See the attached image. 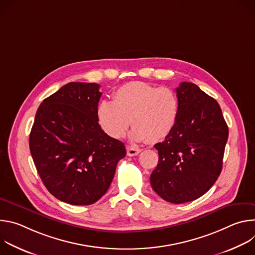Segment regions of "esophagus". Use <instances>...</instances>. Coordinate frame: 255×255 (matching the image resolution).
Returning a JSON list of instances; mask_svg holds the SVG:
<instances>
[{
	"instance_id": "esophagus-1",
	"label": "esophagus",
	"mask_w": 255,
	"mask_h": 255,
	"mask_svg": "<svg viewBox=\"0 0 255 255\" xmlns=\"http://www.w3.org/2000/svg\"><path fill=\"white\" fill-rule=\"evenodd\" d=\"M126 149H127V155L128 156H135V155L139 154L140 151H141L139 148H136V147H133V146H127Z\"/></svg>"
}]
</instances>
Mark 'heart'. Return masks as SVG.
Instances as JSON below:
<instances>
[{"mask_svg":"<svg viewBox=\"0 0 255 255\" xmlns=\"http://www.w3.org/2000/svg\"><path fill=\"white\" fill-rule=\"evenodd\" d=\"M178 116L179 100L174 91L142 82L120 87L114 101H102L97 110L98 122L110 137H124L132 123L130 136L134 141L148 139L152 143L165 139L173 131Z\"/></svg>","mask_w":255,"mask_h":255,"instance_id":"1","label":"heart"}]
</instances>
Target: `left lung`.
I'll return each mask as SVG.
<instances>
[{"label":"left lung","instance_id":"8db88e82","mask_svg":"<svg viewBox=\"0 0 255 255\" xmlns=\"http://www.w3.org/2000/svg\"><path fill=\"white\" fill-rule=\"evenodd\" d=\"M179 116L173 131L156 143L158 163L150 175L153 191L172 204L194 201L220 175L228 126L217 101L197 85L176 88Z\"/></svg>","mask_w":255,"mask_h":255}]
</instances>
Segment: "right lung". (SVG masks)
<instances>
[{"mask_svg": "<svg viewBox=\"0 0 255 255\" xmlns=\"http://www.w3.org/2000/svg\"><path fill=\"white\" fill-rule=\"evenodd\" d=\"M95 83H69L39 106L30 132V152L48 192L70 205H91L110 187L123 142L101 128L102 93Z\"/></svg>", "mask_w": 255, "mask_h": 255, "instance_id": "1", "label": "right lung"}]
</instances>
